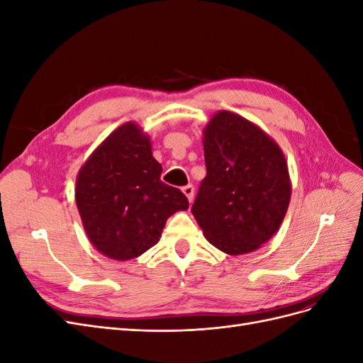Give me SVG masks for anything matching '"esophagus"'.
<instances>
[{"instance_id": "1", "label": "esophagus", "mask_w": 363, "mask_h": 363, "mask_svg": "<svg viewBox=\"0 0 363 363\" xmlns=\"http://www.w3.org/2000/svg\"><path fill=\"white\" fill-rule=\"evenodd\" d=\"M183 194L188 196V200L192 203V200H194V194H195V188L192 184H186V186H183Z\"/></svg>"}]
</instances>
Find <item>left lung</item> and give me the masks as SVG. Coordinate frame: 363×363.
<instances>
[{
    "label": "left lung",
    "mask_w": 363,
    "mask_h": 363,
    "mask_svg": "<svg viewBox=\"0 0 363 363\" xmlns=\"http://www.w3.org/2000/svg\"><path fill=\"white\" fill-rule=\"evenodd\" d=\"M207 174L192 206L206 239L227 255H244L277 232L291 199L281 150L245 118L216 113L204 130Z\"/></svg>",
    "instance_id": "8db88e82"
}]
</instances>
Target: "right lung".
I'll return each instance as SVG.
<instances>
[{"instance_id": "1", "label": "right lung", "mask_w": 363, "mask_h": 363, "mask_svg": "<svg viewBox=\"0 0 363 363\" xmlns=\"http://www.w3.org/2000/svg\"><path fill=\"white\" fill-rule=\"evenodd\" d=\"M162 164L133 123L118 127L79 172L75 203L87 238L104 256L128 260L159 242L186 195L160 180Z\"/></svg>"}]
</instances>
